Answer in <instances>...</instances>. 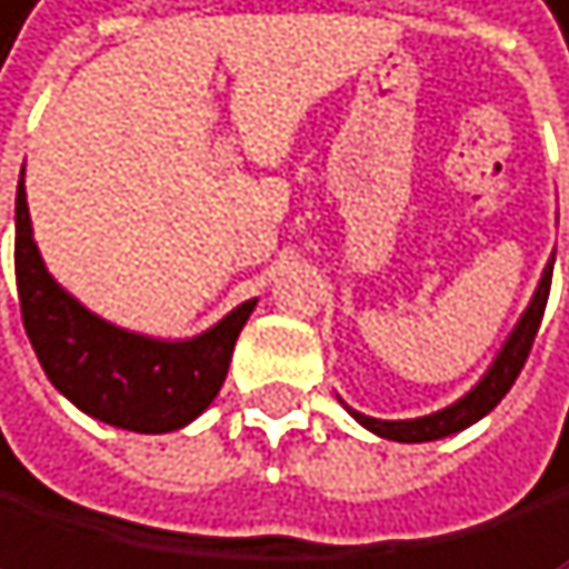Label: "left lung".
<instances>
[{
	"mask_svg": "<svg viewBox=\"0 0 569 569\" xmlns=\"http://www.w3.org/2000/svg\"><path fill=\"white\" fill-rule=\"evenodd\" d=\"M549 287H552V264H546L542 272V282H538V290L531 297V305L525 311V318L517 322V329L510 332L507 347L499 350V357L492 361L489 375L467 392L463 400H457L453 407L446 410H436V415L428 418H415V421H379V418H368V415H350L361 421L365 428H371L375 436L382 439H392V442H432V439H442V436H453V432H463L467 425H475L478 418H485L489 410L507 397L510 386L517 382L520 368H525L528 353H531V343L538 336V326H542V315H546V300H549Z\"/></svg>",
	"mask_w": 569,
	"mask_h": 569,
	"instance_id": "8db88e82",
	"label": "left lung"
}]
</instances>
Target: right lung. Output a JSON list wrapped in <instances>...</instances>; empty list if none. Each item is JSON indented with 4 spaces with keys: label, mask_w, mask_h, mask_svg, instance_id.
Here are the masks:
<instances>
[{
    "label": "right lung",
    "mask_w": 569,
    "mask_h": 569,
    "mask_svg": "<svg viewBox=\"0 0 569 569\" xmlns=\"http://www.w3.org/2000/svg\"><path fill=\"white\" fill-rule=\"evenodd\" d=\"M20 318L49 382L84 415L127 432H177L219 397L237 336L258 300L229 311L194 340L162 343L116 329L49 276L31 237L23 177L17 187Z\"/></svg>",
    "instance_id": "obj_1"
}]
</instances>
